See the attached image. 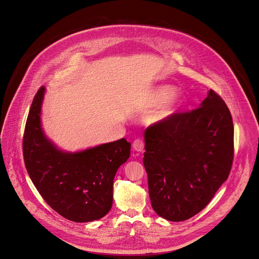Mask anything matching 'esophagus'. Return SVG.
Masks as SVG:
<instances>
[{
  "mask_svg": "<svg viewBox=\"0 0 259 259\" xmlns=\"http://www.w3.org/2000/svg\"><path fill=\"white\" fill-rule=\"evenodd\" d=\"M133 147H134V149L137 152H142L144 150V142H143V140H141V139H137V140L134 141Z\"/></svg>",
  "mask_w": 259,
  "mask_h": 259,
  "instance_id": "esophagus-1",
  "label": "esophagus"
}]
</instances>
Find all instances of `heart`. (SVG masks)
I'll return each mask as SVG.
<instances>
[{"mask_svg":"<svg viewBox=\"0 0 259 259\" xmlns=\"http://www.w3.org/2000/svg\"><path fill=\"white\" fill-rule=\"evenodd\" d=\"M184 96L174 92V88L168 85L160 86L154 89L146 102L147 107L160 105L148 117L151 123H160L171 118L184 105Z\"/></svg>","mask_w":259,"mask_h":259,"instance_id":"heart-1","label":"heart"}]
</instances>
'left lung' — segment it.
Masks as SVG:
<instances>
[{
	"label": "left lung",
	"instance_id": "8db88e82",
	"mask_svg": "<svg viewBox=\"0 0 259 259\" xmlns=\"http://www.w3.org/2000/svg\"><path fill=\"white\" fill-rule=\"evenodd\" d=\"M144 141L151 206L168 221H185L201 211L228 178L233 122L212 90L199 108L147 127Z\"/></svg>",
	"mask_w": 259,
	"mask_h": 259
}]
</instances>
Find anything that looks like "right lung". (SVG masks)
Masks as SVG:
<instances>
[{"mask_svg": "<svg viewBox=\"0 0 259 259\" xmlns=\"http://www.w3.org/2000/svg\"><path fill=\"white\" fill-rule=\"evenodd\" d=\"M38 90L26 122L23 151L32 183L46 202L67 220L86 223L105 217L113 203L115 174L131 154L124 138L81 151H64L46 136Z\"/></svg>", "mask_w": 259, "mask_h": 259, "instance_id": "add662e5", "label": "right lung"}]
</instances>
